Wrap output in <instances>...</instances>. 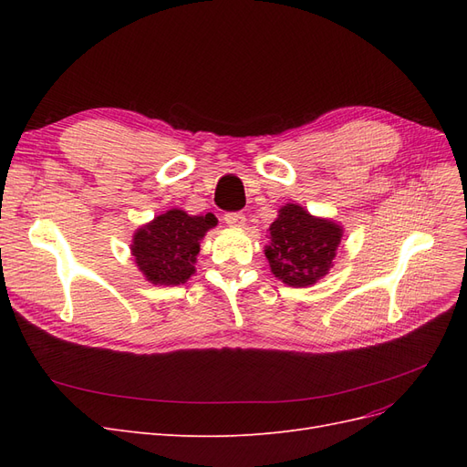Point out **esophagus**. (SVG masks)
Wrapping results in <instances>:
<instances>
[{"label": "esophagus", "instance_id": "34e87169", "mask_svg": "<svg viewBox=\"0 0 467 467\" xmlns=\"http://www.w3.org/2000/svg\"><path fill=\"white\" fill-rule=\"evenodd\" d=\"M225 223L230 225V228H244L247 218L242 214V212H228V214L223 216Z\"/></svg>", "mask_w": 467, "mask_h": 467}]
</instances>
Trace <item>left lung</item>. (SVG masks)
<instances>
[{"label":"left lung","instance_id":"8db88e82","mask_svg":"<svg viewBox=\"0 0 467 467\" xmlns=\"http://www.w3.org/2000/svg\"><path fill=\"white\" fill-rule=\"evenodd\" d=\"M268 232L265 257L273 275L288 286H312L327 275L343 237L341 225L316 218L298 204L282 206Z\"/></svg>","mask_w":467,"mask_h":467}]
</instances>
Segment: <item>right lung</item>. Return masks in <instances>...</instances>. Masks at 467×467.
Returning a JSON list of instances; mask_svg holds the SVG:
<instances>
[{
  "mask_svg": "<svg viewBox=\"0 0 467 467\" xmlns=\"http://www.w3.org/2000/svg\"><path fill=\"white\" fill-rule=\"evenodd\" d=\"M216 223L210 212L206 216H189L179 208L167 210L136 230L130 245L136 266L153 285H182L194 273L201 239Z\"/></svg>",
  "mask_w": 467,
  "mask_h": 467,
  "instance_id": "obj_1",
  "label": "right lung"
}]
</instances>
